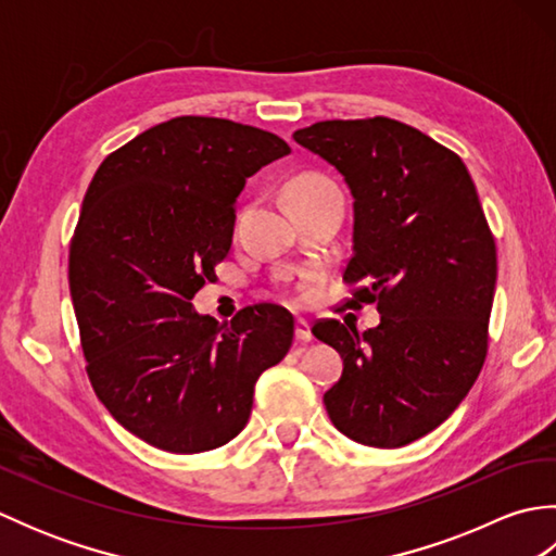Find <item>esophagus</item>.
Returning a JSON list of instances; mask_svg holds the SVG:
<instances>
[{"label": "esophagus", "instance_id": "34e87169", "mask_svg": "<svg viewBox=\"0 0 556 556\" xmlns=\"http://www.w3.org/2000/svg\"><path fill=\"white\" fill-rule=\"evenodd\" d=\"M296 339L299 341H311L313 339V329H311V325H308V320H303V317H299L296 320Z\"/></svg>", "mask_w": 556, "mask_h": 556}]
</instances>
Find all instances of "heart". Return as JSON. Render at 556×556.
Segmentation results:
<instances>
[{
    "instance_id": "heart-1",
    "label": "heart",
    "mask_w": 556,
    "mask_h": 556,
    "mask_svg": "<svg viewBox=\"0 0 556 556\" xmlns=\"http://www.w3.org/2000/svg\"><path fill=\"white\" fill-rule=\"evenodd\" d=\"M334 184L325 179V176L317 174H301L293 179L287 188L289 198H301V195H315V193H325V191H334Z\"/></svg>"
}]
</instances>
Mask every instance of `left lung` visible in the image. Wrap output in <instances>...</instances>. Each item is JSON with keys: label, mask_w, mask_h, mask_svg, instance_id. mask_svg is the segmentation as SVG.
Wrapping results in <instances>:
<instances>
[{"label": "left lung", "mask_w": 556, "mask_h": 556, "mask_svg": "<svg viewBox=\"0 0 556 556\" xmlns=\"http://www.w3.org/2000/svg\"><path fill=\"white\" fill-rule=\"evenodd\" d=\"M293 140L344 176L353 195L351 303H377L358 332L325 320L313 334L344 372L325 394L349 440L394 448L442 425L478 380L497 285V251L458 155L387 116L317 122Z\"/></svg>", "instance_id": "obj_1"}]
</instances>
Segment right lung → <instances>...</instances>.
<instances>
[{
  "label": "right lung",
  "mask_w": 556,
  "mask_h": 556,
  "mask_svg": "<svg viewBox=\"0 0 556 556\" xmlns=\"http://www.w3.org/2000/svg\"><path fill=\"white\" fill-rule=\"evenodd\" d=\"M289 152L253 126L176 116L112 152L83 198L68 287L88 377L128 432L164 452L233 440L257 377L291 349L287 311L253 305L229 327L191 303L229 253L245 179Z\"/></svg>",
  "instance_id": "add662e5"
}]
</instances>
